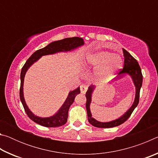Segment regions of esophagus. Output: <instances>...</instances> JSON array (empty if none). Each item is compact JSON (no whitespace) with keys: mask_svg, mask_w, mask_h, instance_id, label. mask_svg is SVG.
<instances>
[{"mask_svg":"<svg viewBox=\"0 0 158 158\" xmlns=\"http://www.w3.org/2000/svg\"><path fill=\"white\" fill-rule=\"evenodd\" d=\"M87 89H88V87L85 85L83 84V85H81V86H80V90H81V93H84V94L85 92H86Z\"/></svg>","mask_w":158,"mask_h":158,"instance_id":"1","label":"esophagus"}]
</instances>
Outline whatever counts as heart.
<instances>
[{
  "label": "heart",
  "instance_id": "heart-1",
  "mask_svg": "<svg viewBox=\"0 0 158 158\" xmlns=\"http://www.w3.org/2000/svg\"><path fill=\"white\" fill-rule=\"evenodd\" d=\"M86 63L97 67L95 75L101 80H106L113 77L123 65V60L119 55L107 51H97L89 53L85 58Z\"/></svg>",
  "mask_w": 158,
  "mask_h": 158
}]
</instances>
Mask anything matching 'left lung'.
<instances>
[{
    "instance_id": "8db88e82",
    "label": "left lung",
    "mask_w": 158,
    "mask_h": 158,
    "mask_svg": "<svg viewBox=\"0 0 158 158\" xmlns=\"http://www.w3.org/2000/svg\"><path fill=\"white\" fill-rule=\"evenodd\" d=\"M123 55L125 57L124 67L123 69L118 73V74L116 78H115L114 81H116L117 79L123 78V77L125 75H127V74L130 76L133 81V84L135 86V100H134V102L132 106H131V107L128 109L123 116L119 117L118 118L113 120V121L109 122L98 121L96 119H95L94 118H93L91 111H90V105L92 101L93 93L96 88L95 85H90L89 87V89H88L86 93H85V97H86L85 107H86L89 122L94 127L100 128H109L118 126V125L123 123L125 121H126L129 118V117L130 116V115L132 114L134 109L137 107V106L139 104V101L140 89L141 88V85H142L143 81V76L142 74H141L140 66L139 65L137 60H136L129 52H127V51L124 49H123Z\"/></svg>"
}]
</instances>
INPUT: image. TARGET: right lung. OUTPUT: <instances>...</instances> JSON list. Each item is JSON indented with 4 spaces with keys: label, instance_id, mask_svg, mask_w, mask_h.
<instances>
[{
    "label": "right lung",
    "instance_id": "obj_1",
    "mask_svg": "<svg viewBox=\"0 0 158 158\" xmlns=\"http://www.w3.org/2000/svg\"><path fill=\"white\" fill-rule=\"evenodd\" d=\"M84 44V40L81 37H68L60 40L54 41L51 42L42 49L36 51L34 52L31 56L26 61L24 65L23 66L21 72V86H20V100L21 103L25 109V111L28 116L30 118L32 121L36 123L42 125V126L47 127H60L65 125L68 117V111L70 105L74 102V98L76 96L80 93V88L74 89L72 91L69 92V94L67 97L65 102L61 106V107L58 109V111L53 114V116L49 117H40L35 115L28 108L26 103L24 96H23V82H24V77L26 72L28 71L29 68L33 65L34 63L38 60L40 58L43 56L54 54V53L59 52H68L77 49L79 47H81Z\"/></svg>",
    "mask_w": 158,
    "mask_h": 158
}]
</instances>
